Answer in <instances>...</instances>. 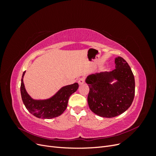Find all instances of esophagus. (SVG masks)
Listing matches in <instances>:
<instances>
[{
	"mask_svg": "<svg viewBox=\"0 0 156 156\" xmlns=\"http://www.w3.org/2000/svg\"><path fill=\"white\" fill-rule=\"evenodd\" d=\"M84 81H85V79L84 77L79 78L78 80V83L80 84V85H81V84H83L84 83Z\"/></svg>",
	"mask_w": 156,
	"mask_h": 156,
	"instance_id": "esophagus-1",
	"label": "esophagus"
}]
</instances>
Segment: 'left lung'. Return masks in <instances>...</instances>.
<instances>
[{
	"label": "left lung",
	"mask_w": 156,
	"mask_h": 156,
	"mask_svg": "<svg viewBox=\"0 0 156 156\" xmlns=\"http://www.w3.org/2000/svg\"><path fill=\"white\" fill-rule=\"evenodd\" d=\"M115 69L109 72L90 75L86 83L90 88L88 103L96 115L112 118L124 112L135 96V78L126 61L115 58ZM116 80L117 81L111 83Z\"/></svg>",
	"instance_id": "1"
}]
</instances>
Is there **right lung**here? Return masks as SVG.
Instances as JSON below:
<instances>
[{
  "instance_id": "right-lung-1",
  "label": "right lung",
  "mask_w": 156,
  "mask_h": 156,
  "mask_svg": "<svg viewBox=\"0 0 156 156\" xmlns=\"http://www.w3.org/2000/svg\"><path fill=\"white\" fill-rule=\"evenodd\" d=\"M23 72L21 83V94L23 103L32 115L42 119H51L62 115L67 108L69 96L79 88L77 83L61 88L54 96L47 100H34L27 93L23 83Z\"/></svg>"
}]
</instances>
